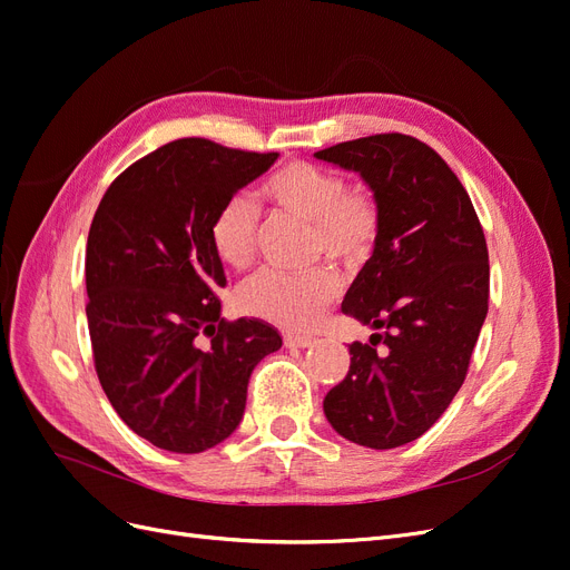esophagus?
Listing matches in <instances>:
<instances>
[{
	"mask_svg": "<svg viewBox=\"0 0 570 570\" xmlns=\"http://www.w3.org/2000/svg\"><path fill=\"white\" fill-rule=\"evenodd\" d=\"M314 337H306V335H285V347L289 350H304V347H312Z\"/></svg>",
	"mask_w": 570,
	"mask_h": 570,
	"instance_id": "obj_1",
	"label": "esophagus"
}]
</instances>
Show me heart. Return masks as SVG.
<instances>
[{
	"label": "heart",
	"instance_id": "heart-1",
	"mask_svg": "<svg viewBox=\"0 0 570 570\" xmlns=\"http://www.w3.org/2000/svg\"><path fill=\"white\" fill-rule=\"evenodd\" d=\"M262 197L275 214L312 226L316 258L356 266L373 252L383 228V206L366 183H347L335 170L306 161H289L268 176ZM216 256L235 271H245L256 258L258 212L243 197L223 202L209 226ZM340 295V281L331 268L306 275L264 271L237 292L243 314L262 318L292 333L312 327Z\"/></svg>",
	"mask_w": 570,
	"mask_h": 570
}]
</instances>
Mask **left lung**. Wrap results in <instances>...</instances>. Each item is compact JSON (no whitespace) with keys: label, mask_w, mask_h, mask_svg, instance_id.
<instances>
[{"label":"left lung","mask_w":570,"mask_h":570,"mask_svg":"<svg viewBox=\"0 0 570 570\" xmlns=\"http://www.w3.org/2000/svg\"><path fill=\"white\" fill-rule=\"evenodd\" d=\"M316 159L361 174L383 206L373 256L342 314L375 331L325 394V419L371 450L419 440L469 373L488 316L490 262L469 193L440 154L402 132L358 137Z\"/></svg>","instance_id":"obj_1"}]
</instances>
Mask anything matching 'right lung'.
<instances>
[{"label": "right lung", "mask_w": 570, "mask_h": 570, "mask_svg": "<svg viewBox=\"0 0 570 570\" xmlns=\"http://www.w3.org/2000/svg\"><path fill=\"white\" fill-rule=\"evenodd\" d=\"M275 159L183 137L128 166L95 212L85 249L95 371L120 421L159 450L199 454L226 440L254 366L283 344L268 323L220 318L228 281L209 239L218 206Z\"/></svg>", "instance_id": "1"}]
</instances>
